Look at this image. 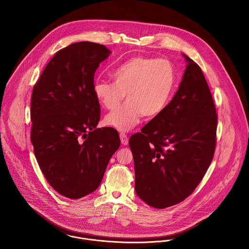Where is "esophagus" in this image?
I'll use <instances>...</instances> for the list:
<instances>
[{
  "label": "esophagus",
  "instance_id": "34e87169",
  "mask_svg": "<svg viewBox=\"0 0 249 249\" xmlns=\"http://www.w3.org/2000/svg\"><path fill=\"white\" fill-rule=\"evenodd\" d=\"M120 138H121V142L124 145H126L128 143V137L125 133H124V132L120 133Z\"/></svg>",
  "mask_w": 249,
  "mask_h": 249
}]
</instances>
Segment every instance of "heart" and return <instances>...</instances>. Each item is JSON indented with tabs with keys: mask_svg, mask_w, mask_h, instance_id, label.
<instances>
[{
	"mask_svg": "<svg viewBox=\"0 0 249 249\" xmlns=\"http://www.w3.org/2000/svg\"><path fill=\"white\" fill-rule=\"evenodd\" d=\"M114 82L97 80L93 92L99 103L108 110L105 123L119 131H129L142 116L151 119L160 115L175 92L177 72L167 59L136 56L121 64L112 73Z\"/></svg>",
	"mask_w": 249,
	"mask_h": 249,
	"instance_id": "obj_1",
	"label": "heart"
}]
</instances>
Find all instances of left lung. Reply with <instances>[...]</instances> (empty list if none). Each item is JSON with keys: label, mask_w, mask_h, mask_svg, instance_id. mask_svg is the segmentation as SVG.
<instances>
[{"label": "left lung", "mask_w": 249, "mask_h": 249, "mask_svg": "<svg viewBox=\"0 0 249 249\" xmlns=\"http://www.w3.org/2000/svg\"><path fill=\"white\" fill-rule=\"evenodd\" d=\"M187 66L165 110L129 139L135 191L147 205L164 209L188 197L207 172L215 147L217 116L199 66Z\"/></svg>", "instance_id": "obj_1"}]
</instances>
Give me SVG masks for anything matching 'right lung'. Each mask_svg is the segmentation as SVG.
Here are the masks:
<instances>
[{
  "instance_id": "1",
  "label": "right lung",
  "mask_w": 249,
  "mask_h": 249,
  "mask_svg": "<svg viewBox=\"0 0 249 249\" xmlns=\"http://www.w3.org/2000/svg\"><path fill=\"white\" fill-rule=\"evenodd\" d=\"M111 52L82 41L58 51L46 66L32 96V143L49 184L77 199L95 192L120 147L118 132L98 128L100 104L93 86L101 62Z\"/></svg>"
}]
</instances>
